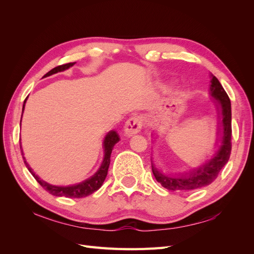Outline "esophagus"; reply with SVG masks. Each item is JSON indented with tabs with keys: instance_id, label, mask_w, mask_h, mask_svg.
I'll list each match as a JSON object with an SVG mask.
<instances>
[{
	"instance_id": "obj_1",
	"label": "esophagus",
	"mask_w": 254,
	"mask_h": 254,
	"mask_svg": "<svg viewBox=\"0 0 254 254\" xmlns=\"http://www.w3.org/2000/svg\"><path fill=\"white\" fill-rule=\"evenodd\" d=\"M142 126H143V122L141 118L133 117L131 119H129L125 125V134L127 136L136 134L137 132L141 131Z\"/></svg>"
}]
</instances>
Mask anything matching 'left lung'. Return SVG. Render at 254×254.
<instances>
[{
  "label": "left lung",
  "instance_id": "8db88e82",
  "mask_svg": "<svg viewBox=\"0 0 254 254\" xmlns=\"http://www.w3.org/2000/svg\"><path fill=\"white\" fill-rule=\"evenodd\" d=\"M210 94L217 101V117L219 119L217 124V135L220 133L221 145L214 157L206 161L203 165H200L189 173L179 174L177 176L164 175L158 171L155 165L151 164L152 174L156 180L161 183L163 188L174 191H188L201 189L209 186L218 177L221 168L224 167L231 153L232 143V127H231V102L225 89L222 88L219 80L213 74L210 75ZM222 117H220V115Z\"/></svg>",
  "mask_w": 254,
  "mask_h": 254
}]
</instances>
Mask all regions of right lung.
<instances>
[{
  "mask_svg": "<svg viewBox=\"0 0 254 254\" xmlns=\"http://www.w3.org/2000/svg\"><path fill=\"white\" fill-rule=\"evenodd\" d=\"M74 64H75V63H70V64H63V65H58L56 67L52 68L50 72L45 74L44 77H48V76H51L53 74H56L58 72H63L64 70H67L68 67H71ZM23 110H24V105H23ZM119 141H120V137H119V134L117 133V131H113V130H111V131L107 133V135L105 136V140H104V153L105 155H104V160H103V163H102L101 167L98 168V171L93 176H92L91 178L82 181L81 183L74 184V186H70V187L52 186V184H49L48 182L41 180L39 177H38L33 172L32 168L29 167V165L25 161V158L23 157V159H24V163H25L26 167L28 168L30 174L34 176V178L38 181V183H39L45 190L49 191L50 194H52L54 196H57V197L64 196L67 198H82V197H87V196L91 195L92 193H94L95 190H97L103 186V183L107 177V174H108V168H109V164H110V157H111L113 146Z\"/></svg>",
  "mask_w": 254,
  "mask_h": 254,
  "instance_id": "obj_1",
  "label": "right lung"
}]
</instances>
